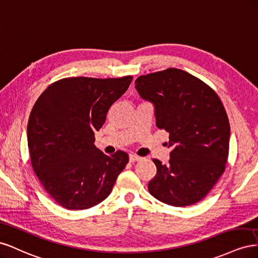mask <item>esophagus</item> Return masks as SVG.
Instances as JSON below:
<instances>
[{
  "instance_id": "34e87169",
  "label": "esophagus",
  "mask_w": 258,
  "mask_h": 258,
  "mask_svg": "<svg viewBox=\"0 0 258 258\" xmlns=\"http://www.w3.org/2000/svg\"><path fill=\"white\" fill-rule=\"evenodd\" d=\"M142 159H143L142 157H138V156H136V154H130V162H131V163H134V162L141 161Z\"/></svg>"
}]
</instances>
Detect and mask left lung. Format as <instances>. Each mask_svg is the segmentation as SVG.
I'll return each mask as SVG.
<instances>
[{
  "label": "left lung",
  "mask_w": 258,
  "mask_h": 258,
  "mask_svg": "<svg viewBox=\"0 0 258 258\" xmlns=\"http://www.w3.org/2000/svg\"><path fill=\"white\" fill-rule=\"evenodd\" d=\"M135 87L154 106L156 124L170 134V161L153 159L151 196L173 207L192 205L207 196L225 171L230 125L217 94L190 73L170 68L142 76Z\"/></svg>",
  "instance_id": "left-lung-1"
}]
</instances>
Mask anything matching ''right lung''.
<instances>
[{
  "instance_id": "obj_1",
  "label": "right lung",
  "mask_w": 258,
  "mask_h": 258,
  "mask_svg": "<svg viewBox=\"0 0 258 258\" xmlns=\"http://www.w3.org/2000/svg\"><path fill=\"white\" fill-rule=\"evenodd\" d=\"M132 80L62 79L34 104L27 126L31 164L46 192L62 208L86 210L104 201L127 164L126 152L107 156L95 147L94 135Z\"/></svg>"
}]
</instances>
